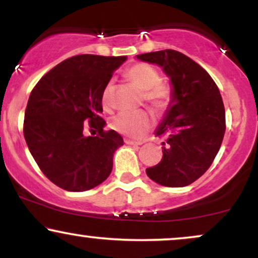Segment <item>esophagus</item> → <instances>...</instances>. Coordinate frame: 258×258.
<instances>
[{
    "label": "esophagus",
    "instance_id": "obj_1",
    "mask_svg": "<svg viewBox=\"0 0 258 258\" xmlns=\"http://www.w3.org/2000/svg\"><path fill=\"white\" fill-rule=\"evenodd\" d=\"M125 143L128 144V146H141L142 142H137V141H132V139H125Z\"/></svg>",
    "mask_w": 258,
    "mask_h": 258
}]
</instances>
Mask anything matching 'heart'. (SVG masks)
I'll list each match as a JSON object with an SVG mask.
<instances>
[{
	"label": "heart",
	"instance_id": "obj_1",
	"mask_svg": "<svg viewBox=\"0 0 258 258\" xmlns=\"http://www.w3.org/2000/svg\"><path fill=\"white\" fill-rule=\"evenodd\" d=\"M126 78L135 84L139 90L144 91V98L153 108L161 110L170 103V90L166 86L159 84L160 78L155 69L150 65L138 63L126 70ZM114 82L112 80L105 85L102 93L103 106H111ZM152 126V116L147 111L120 112L110 120V127L114 131L132 138H139Z\"/></svg>",
	"mask_w": 258,
	"mask_h": 258
}]
</instances>
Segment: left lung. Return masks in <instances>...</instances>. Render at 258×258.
<instances>
[{"label": "left lung", "mask_w": 258, "mask_h": 258, "mask_svg": "<svg viewBox=\"0 0 258 258\" xmlns=\"http://www.w3.org/2000/svg\"><path fill=\"white\" fill-rule=\"evenodd\" d=\"M137 58L155 64L170 79L171 99L156 136L162 159L148 167L150 179L165 186H185L203 176L220 150L226 132V111L220 90L199 64L173 49L144 53Z\"/></svg>", "instance_id": "left-lung-1"}]
</instances>
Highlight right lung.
I'll list each match as a JSON object with an SVG mask.
<instances>
[{"label":"right lung","instance_id":"right-lung-1","mask_svg":"<svg viewBox=\"0 0 258 258\" xmlns=\"http://www.w3.org/2000/svg\"><path fill=\"white\" fill-rule=\"evenodd\" d=\"M127 57L75 55L43 76L29 97L24 137L38 167L51 182L69 191L90 190L108 178L115 150L123 139L105 132L102 93ZM99 131L86 136L83 122Z\"/></svg>","mask_w":258,"mask_h":258}]
</instances>
